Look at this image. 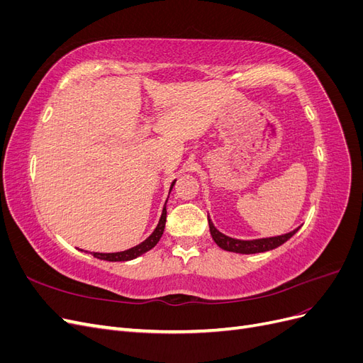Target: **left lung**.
Wrapping results in <instances>:
<instances>
[{
	"mask_svg": "<svg viewBox=\"0 0 363 363\" xmlns=\"http://www.w3.org/2000/svg\"><path fill=\"white\" fill-rule=\"evenodd\" d=\"M208 228H211V235L213 238V240L216 242V245L219 248H223L225 251H232V252H240V255H255V252H263V251H269L280 247L281 244L286 242L288 239H291L296 232H298V228L292 230L289 233H284L280 236H272V238H260V239H236V238H230L224 233L219 232V230L213 225L212 219L208 218Z\"/></svg>",
	"mask_w": 363,
	"mask_h": 363,
	"instance_id": "8db88e82",
	"label": "left lung"
}]
</instances>
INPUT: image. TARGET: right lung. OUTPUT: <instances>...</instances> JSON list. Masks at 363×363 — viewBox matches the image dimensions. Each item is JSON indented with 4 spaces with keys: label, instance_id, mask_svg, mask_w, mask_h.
<instances>
[{
    "label": "right lung",
    "instance_id": "obj_1",
    "mask_svg": "<svg viewBox=\"0 0 363 363\" xmlns=\"http://www.w3.org/2000/svg\"><path fill=\"white\" fill-rule=\"evenodd\" d=\"M175 180L172 182L171 188H169V192L172 191V186H174ZM168 201V200H167ZM164 223H167V203H164L163 206V211H162V215H160V219L157 223V227L155 228V232H152L144 242H140L139 245L136 247H131L125 251H118V252H92V256L96 257V259H101V260H108V262H127V260H133L139 256L144 255V252L150 251L152 247H155L162 235H163V230H164Z\"/></svg>",
    "mask_w": 363,
    "mask_h": 363
}]
</instances>
